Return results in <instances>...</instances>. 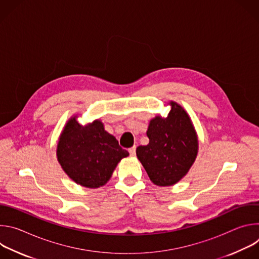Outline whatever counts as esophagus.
<instances>
[{
	"instance_id": "esophagus-1",
	"label": "esophagus",
	"mask_w": 259,
	"mask_h": 259,
	"mask_svg": "<svg viewBox=\"0 0 259 259\" xmlns=\"http://www.w3.org/2000/svg\"><path fill=\"white\" fill-rule=\"evenodd\" d=\"M129 153H130V155H131L132 157H134V156L136 155V146L130 147V149H129Z\"/></svg>"
}]
</instances>
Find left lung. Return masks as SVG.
<instances>
[{
	"mask_svg": "<svg viewBox=\"0 0 259 259\" xmlns=\"http://www.w3.org/2000/svg\"><path fill=\"white\" fill-rule=\"evenodd\" d=\"M168 118L150 122L149 144L139 145L136 155L150 179L159 187L178 182L188 173L198 154V139L191 119L179 104L171 101Z\"/></svg>",
	"mask_w": 259,
	"mask_h": 259,
	"instance_id": "obj_1",
	"label": "left lung"
}]
</instances>
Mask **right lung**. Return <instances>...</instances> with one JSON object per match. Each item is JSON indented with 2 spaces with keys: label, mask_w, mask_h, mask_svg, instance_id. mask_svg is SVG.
Masks as SVG:
<instances>
[{
  "label": "right lung",
  "mask_w": 259,
  "mask_h": 259,
  "mask_svg": "<svg viewBox=\"0 0 259 259\" xmlns=\"http://www.w3.org/2000/svg\"><path fill=\"white\" fill-rule=\"evenodd\" d=\"M127 156L129 153L98 120L84 127L76 118L70 119L57 145V159L64 172L89 189L105 184L118 163Z\"/></svg>",
  "instance_id": "add662e5"
}]
</instances>
